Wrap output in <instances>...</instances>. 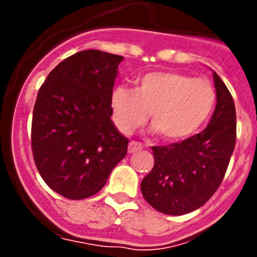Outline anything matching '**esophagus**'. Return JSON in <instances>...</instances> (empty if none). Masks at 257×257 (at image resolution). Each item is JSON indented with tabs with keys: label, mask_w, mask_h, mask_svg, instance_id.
<instances>
[{
	"label": "esophagus",
	"mask_w": 257,
	"mask_h": 257,
	"mask_svg": "<svg viewBox=\"0 0 257 257\" xmlns=\"http://www.w3.org/2000/svg\"><path fill=\"white\" fill-rule=\"evenodd\" d=\"M143 149V145L138 142H130L128 144V153H135V152H139Z\"/></svg>",
	"instance_id": "obj_1"
}]
</instances>
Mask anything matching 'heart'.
I'll return each mask as SVG.
<instances>
[{"label":"heart","mask_w":257,"mask_h":257,"mask_svg":"<svg viewBox=\"0 0 257 257\" xmlns=\"http://www.w3.org/2000/svg\"><path fill=\"white\" fill-rule=\"evenodd\" d=\"M215 103L216 91L207 79L176 72L145 74L135 91L115 87L110 97L113 118L122 133H133L151 113L153 130L171 142L194 135L210 118Z\"/></svg>","instance_id":"obj_1"}]
</instances>
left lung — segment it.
<instances>
[{
  "label": "left lung",
  "mask_w": 257,
  "mask_h": 257,
  "mask_svg": "<svg viewBox=\"0 0 257 257\" xmlns=\"http://www.w3.org/2000/svg\"><path fill=\"white\" fill-rule=\"evenodd\" d=\"M216 108L202 133L181 143L152 147L154 166L142 181L145 201L166 215H184L203 206L225 176L237 138L235 106L213 72Z\"/></svg>",
  "instance_id": "obj_1"
}]
</instances>
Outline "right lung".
<instances>
[{
	"label": "right lung",
	"mask_w": 257,
	"mask_h": 257,
	"mask_svg": "<svg viewBox=\"0 0 257 257\" xmlns=\"http://www.w3.org/2000/svg\"><path fill=\"white\" fill-rule=\"evenodd\" d=\"M123 56L79 51L41 86L32 118V152L54 192L69 199L96 194L127 154L128 139L112 122L113 86Z\"/></svg>",
	"instance_id": "obj_1"
}]
</instances>
